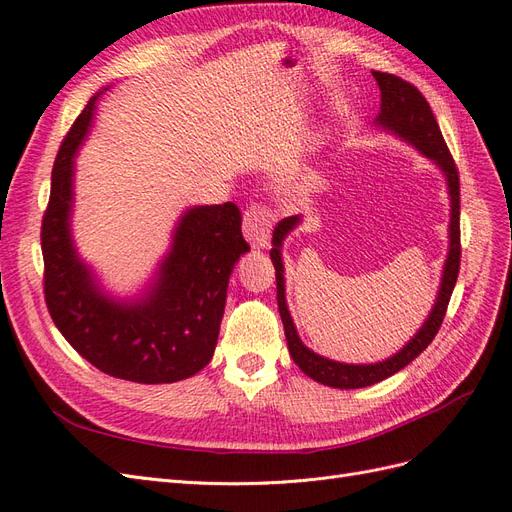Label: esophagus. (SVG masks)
Here are the masks:
<instances>
[{
    "label": "esophagus",
    "mask_w": 512,
    "mask_h": 512,
    "mask_svg": "<svg viewBox=\"0 0 512 512\" xmlns=\"http://www.w3.org/2000/svg\"><path fill=\"white\" fill-rule=\"evenodd\" d=\"M273 224H275L273 211L262 203L250 205L243 213V235L254 247H265L269 243Z\"/></svg>",
    "instance_id": "obj_1"
}]
</instances>
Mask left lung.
Wrapping results in <instances>:
<instances>
[{
    "instance_id": "obj_1",
    "label": "left lung",
    "mask_w": 512,
    "mask_h": 512,
    "mask_svg": "<svg viewBox=\"0 0 512 512\" xmlns=\"http://www.w3.org/2000/svg\"><path fill=\"white\" fill-rule=\"evenodd\" d=\"M380 87V115L378 123L382 128L395 132L397 136L404 138V141L412 143L418 151H423L429 160L436 162L442 173L446 175L448 183V194H451V250H448V258L444 262V273H442V284L436 305H433L429 318L421 327L410 342L401 348L391 359L374 365H346V363H335L318 356L309 348L303 346V342L294 329L290 312L286 307L284 297V265H282V254L280 247L288 232L299 224V215H290L284 218L280 224L275 226L273 232V250L271 260L275 267V280H277V307H280V316L284 322V333L292 361L297 363L303 374H307L312 380L333 386V389H363V386L376 384L384 378L397 374L399 369H404L408 363H412L418 354H421L431 342L433 337L438 335L442 320L446 316L448 301H451V294L459 275L461 265V230H459V173L455 160L448 151L444 136L440 132V126L436 117L431 113V106L425 100V96L418 91L412 83L404 81L401 76L389 74V72H371Z\"/></svg>"
}]
</instances>
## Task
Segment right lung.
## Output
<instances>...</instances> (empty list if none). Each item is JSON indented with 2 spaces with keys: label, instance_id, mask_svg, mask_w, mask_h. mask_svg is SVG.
Listing matches in <instances>:
<instances>
[{
  "label": "right lung",
  "instance_id": "1",
  "mask_svg": "<svg viewBox=\"0 0 512 512\" xmlns=\"http://www.w3.org/2000/svg\"><path fill=\"white\" fill-rule=\"evenodd\" d=\"M96 100L76 117L53 164L40 232L44 301L68 344L104 374L141 384L179 382L203 369L218 344L228 277L250 250L241 211L235 203L190 209L147 297L136 303L104 297L70 237L72 160Z\"/></svg>",
  "mask_w": 512,
  "mask_h": 512
}]
</instances>
